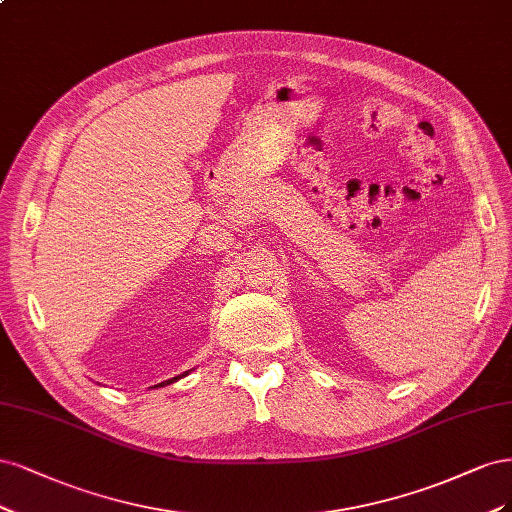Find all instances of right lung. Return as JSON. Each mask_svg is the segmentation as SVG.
I'll list each match as a JSON object with an SVG mask.
<instances>
[{"instance_id": "right-lung-1", "label": "right lung", "mask_w": 512, "mask_h": 512, "mask_svg": "<svg viewBox=\"0 0 512 512\" xmlns=\"http://www.w3.org/2000/svg\"><path fill=\"white\" fill-rule=\"evenodd\" d=\"M176 378H180V376H176ZM176 378H170V381H176Z\"/></svg>"}]
</instances>
